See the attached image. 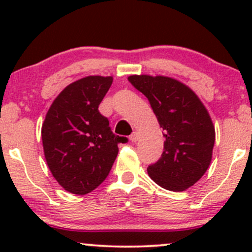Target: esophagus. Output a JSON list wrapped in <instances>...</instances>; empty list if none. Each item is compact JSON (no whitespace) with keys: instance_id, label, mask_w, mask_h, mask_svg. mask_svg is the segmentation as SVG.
I'll use <instances>...</instances> for the list:
<instances>
[{"instance_id":"obj_1","label":"esophagus","mask_w":252,"mask_h":252,"mask_svg":"<svg viewBox=\"0 0 252 252\" xmlns=\"http://www.w3.org/2000/svg\"><path fill=\"white\" fill-rule=\"evenodd\" d=\"M130 141H131V142H137V141H138V132H132V134L131 135H130Z\"/></svg>"}]
</instances>
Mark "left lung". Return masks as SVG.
<instances>
[{
  "label": "left lung",
  "instance_id": "8db88e82",
  "mask_svg": "<svg viewBox=\"0 0 252 252\" xmlns=\"http://www.w3.org/2000/svg\"><path fill=\"white\" fill-rule=\"evenodd\" d=\"M128 80L148 98L164 143L160 160L147 168L155 184L182 192L201 179L212 160L216 131L195 92L170 77L134 74Z\"/></svg>",
  "mask_w": 252,
  "mask_h": 252
}]
</instances>
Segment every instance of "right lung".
I'll return each instance as SVG.
<instances>
[{
	"mask_svg": "<svg viewBox=\"0 0 252 252\" xmlns=\"http://www.w3.org/2000/svg\"><path fill=\"white\" fill-rule=\"evenodd\" d=\"M112 77L88 76L66 86L53 100L41 128L43 154L53 178L72 194L84 195L108 176L118 154L116 136L98 111Z\"/></svg>",
	"mask_w": 252,
	"mask_h": 252,
	"instance_id": "1",
	"label": "right lung"
}]
</instances>
